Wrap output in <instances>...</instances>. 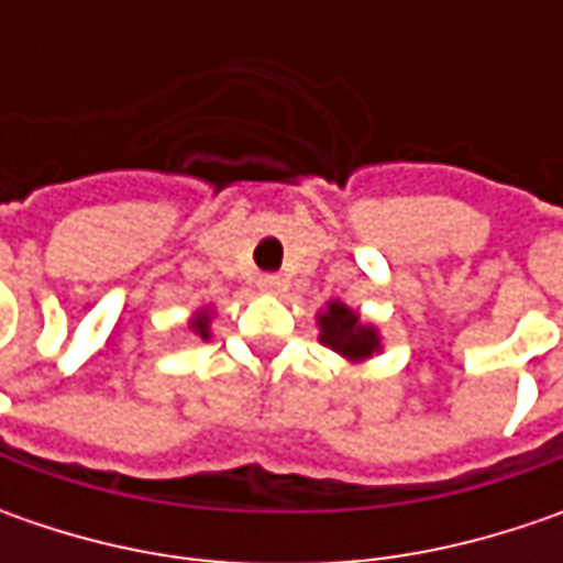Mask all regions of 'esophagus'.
Masks as SVG:
<instances>
[{
  "mask_svg": "<svg viewBox=\"0 0 563 563\" xmlns=\"http://www.w3.org/2000/svg\"><path fill=\"white\" fill-rule=\"evenodd\" d=\"M260 288H263V291H282V278H278V275H263V278H260Z\"/></svg>",
  "mask_w": 563,
  "mask_h": 563,
  "instance_id": "1",
  "label": "esophagus"
}]
</instances>
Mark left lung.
Instances as JSON below:
<instances>
[{"mask_svg":"<svg viewBox=\"0 0 563 563\" xmlns=\"http://www.w3.org/2000/svg\"><path fill=\"white\" fill-rule=\"evenodd\" d=\"M319 341L351 363L369 360L382 347V338H378L376 329L369 322H360V313H354L341 300H332L319 313Z\"/></svg>","mask_w":563,"mask_h":563,"instance_id":"left-lung-1","label":"left lung"}]
</instances>
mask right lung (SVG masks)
I'll use <instances>...</instances> for the list:
<instances>
[{"label":"right lung","mask_w":563,"mask_h":563,"mask_svg":"<svg viewBox=\"0 0 563 563\" xmlns=\"http://www.w3.org/2000/svg\"><path fill=\"white\" fill-rule=\"evenodd\" d=\"M190 329H194V335H200L206 341L209 338V310H200V313L190 319Z\"/></svg>","instance_id":"right-lung-1"}]
</instances>
